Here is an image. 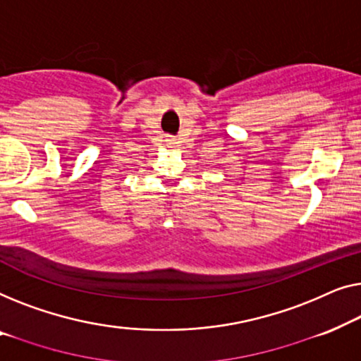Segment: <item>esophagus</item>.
Here are the masks:
<instances>
[{"label": "esophagus", "instance_id": "1", "mask_svg": "<svg viewBox=\"0 0 361 361\" xmlns=\"http://www.w3.org/2000/svg\"><path fill=\"white\" fill-rule=\"evenodd\" d=\"M166 144H169V147H176L178 142H176V139H173V137H169V139H166Z\"/></svg>", "mask_w": 361, "mask_h": 361}]
</instances>
